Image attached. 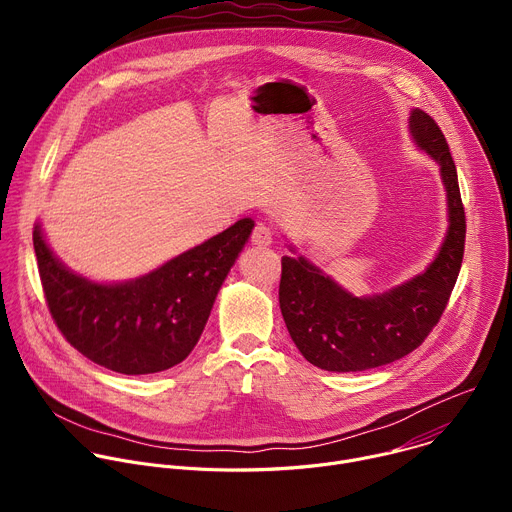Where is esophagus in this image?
Wrapping results in <instances>:
<instances>
[{
  "instance_id": "esophagus-1",
  "label": "esophagus",
  "mask_w": 512,
  "mask_h": 512,
  "mask_svg": "<svg viewBox=\"0 0 512 512\" xmlns=\"http://www.w3.org/2000/svg\"><path fill=\"white\" fill-rule=\"evenodd\" d=\"M251 243L257 245V247H269L273 243L271 229L263 223H257L255 229H253V235H251Z\"/></svg>"
}]
</instances>
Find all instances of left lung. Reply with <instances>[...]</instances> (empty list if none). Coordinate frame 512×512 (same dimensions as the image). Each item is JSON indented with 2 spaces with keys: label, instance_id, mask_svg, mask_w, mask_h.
<instances>
[{
  "label": "left lung",
  "instance_id": "1",
  "mask_svg": "<svg viewBox=\"0 0 512 512\" xmlns=\"http://www.w3.org/2000/svg\"><path fill=\"white\" fill-rule=\"evenodd\" d=\"M409 133L417 150L440 166L448 198V231L425 271L383 294L356 298L308 257L281 259V316L291 340L318 369L356 373L407 356L440 322L456 285L466 241L456 164L442 129L425 111L411 109ZM287 247L296 253L294 245Z\"/></svg>",
  "mask_w": 512,
  "mask_h": 512
}]
</instances>
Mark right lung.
<instances>
[{"instance_id":"obj_1","label":"right lung","mask_w":512,"mask_h":512,"mask_svg":"<svg viewBox=\"0 0 512 512\" xmlns=\"http://www.w3.org/2000/svg\"><path fill=\"white\" fill-rule=\"evenodd\" d=\"M253 227V218H241L150 273L103 283L66 267L36 223L34 251L50 314L72 346L109 371H168L196 346Z\"/></svg>"}]
</instances>
